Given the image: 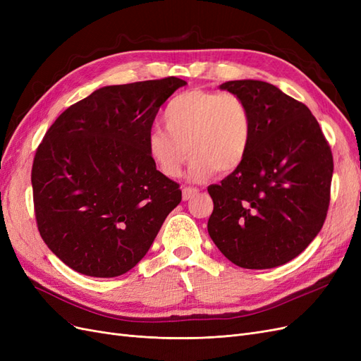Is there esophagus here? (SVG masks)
<instances>
[{
    "label": "esophagus",
    "mask_w": 361,
    "mask_h": 361,
    "mask_svg": "<svg viewBox=\"0 0 361 361\" xmlns=\"http://www.w3.org/2000/svg\"><path fill=\"white\" fill-rule=\"evenodd\" d=\"M197 194H199V190H197V188L185 187V188L182 190V199H183V202H187V200L192 199L194 195H197Z\"/></svg>",
    "instance_id": "1"
}]
</instances>
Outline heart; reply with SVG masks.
<instances>
[{"label": "heart", "instance_id": "b5f03b06", "mask_svg": "<svg viewBox=\"0 0 361 361\" xmlns=\"http://www.w3.org/2000/svg\"><path fill=\"white\" fill-rule=\"evenodd\" d=\"M167 130L154 128L146 137V150L158 171L178 178L192 155L190 179L203 180L227 174L243 166L255 126L248 105L233 93L191 90L178 94L164 111Z\"/></svg>", "mask_w": 361, "mask_h": 361}]
</instances>
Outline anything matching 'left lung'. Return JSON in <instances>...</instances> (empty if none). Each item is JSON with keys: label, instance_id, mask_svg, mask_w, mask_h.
I'll use <instances>...</instances> for the list:
<instances>
[{"label": "left lung", "instance_id": "obj_1", "mask_svg": "<svg viewBox=\"0 0 361 361\" xmlns=\"http://www.w3.org/2000/svg\"><path fill=\"white\" fill-rule=\"evenodd\" d=\"M220 89L248 105L255 134L243 166L207 187V232L232 264L276 268L302 253L324 226L331 149L309 108L276 85L239 80Z\"/></svg>", "mask_w": 361, "mask_h": 361}]
</instances>
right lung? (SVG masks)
<instances>
[{"label": "right lung", "mask_w": 361, "mask_h": 361, "mask_svg": "<svg viewBox=\"0 0 361 361\" xmlns=\"http://www.w3.org/2000/svg\"><path fill=\"white\" fill-rule=\"evenodd\" d=\"M169 76L106 85L51 125L31 170L40 236L69 268L117 277L146 256L182 200L146 150L159 106L185 85Z\"/></svg>", "instance_id": "right-lung-1"}]
</instances>
